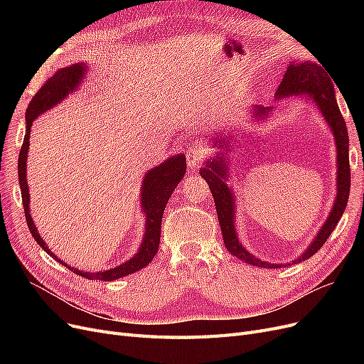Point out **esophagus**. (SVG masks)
<instances>
[{
	"instance_id": "esophagus-1",
	"label": "esophagus",
	"mask_w": 364,
	"mask_h": 364,
	"mask_svg": "<svg viewBox=\"0 0 364 364\" xmlns=\"http://www.w3.org/2000/svg\"><path fill=\"white\" fill-rule=\"evenodd\" d=\"M205 156H206L205 149L196 144L187 151V165L190 168H198L202 164V161L205 159Z\"/></svg>"
}]
</instances>
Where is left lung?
<instances>
[{"instance_id": "left-lung-1", "label": "left lung", "mask_w": 364, "mask_h": 364, "mask_svg": "<svg viewBox=\"0 0 364 364\" xmlns=\"http://www.w3.org/2000/svg\"><path fill=\"white\" fill-rule=\"evenodd\" d=\"M301 94H307V97L313 99V102L320 109L324 121L328 122V125L333 132L335 143H336V158H338V178H336L338 192H336L333 208L326 223L323 224L320 232L317 233L311 245L305 250V252L299 255L296 259H294L292 262H289V265L313 257L324 245V242L328 240V237L333 232V228L336 227L338 221L341 220L343 211H346V206L350 196V186H351V172H350L351 169H350V158H348V131L335 99L333 82L323 65H317L311 62H299V63L292 62L288 66L286 73L283 75V80L276 91V99L279 100L286 97V95H301ZM270 112H272V107L257 106L254 109V114L261 119L269 117ZM217 143H220L221 146L224 144L220 140H217ZM199 172L200 176L206 180L209 190H211V193L214 196L217 215H218L220 227L223 232V240L228 252L247 264L264 267V269H280V267H283L282 264H272V262H265L255 258L252 254L247 252L239 242L236 235V224H235V211H236L235 193H233V188L225 184L227 166H225V162L223 161V156H217V159L208 161L206 166L202 168Z\"/></svg>"}]
</instances>
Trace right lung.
<instances>
[{"instance_id":"1","label":"right lung","mask_w":364,"mask_h":364,"mask_svg":"<svg viewBox=\"0 0 364 364\" xmlns=\"http://www.w3.org/2000/svg\"><path fill=\"white\" fill-rule=\"evenodd\" d=\"M85 73V65L84 63H75L72 66L63 68L57 70L47 82L38 90V92L33 95L28 109H26V134L25 140L18 153V184H21L22 192V202L25 208V217L29 230L32 233V237L36 240L43 250L51 255L55 261H59L70 272L75 274H80L90 280H117L124 276H128L131 273H136L153 259L156 255L159 242H161V224H162V215L164 209L166 206L168 199L171 198L172 192H174L177 184L181 181V178L186 174V158L184 155H177L166 159L161 165L151 168L147 174L144 176L143 186H141V208L146 214V233L141 242V246L139 252L134 255L127 262L113 267L110 270L97 272V273H87L76 270L75 267H69L66 262H63L60 258H57L46 245V242L41 239V235L36 232V227L32 221L31 213H29V188L26 181V161H28V150H29V137H31V128L32 122L43 114L46 110H50L57 103H60L68 94L72 92L75 88H78L81 84Z\"/></svg>"}]
</instances>
